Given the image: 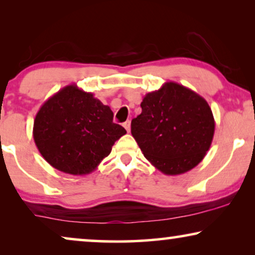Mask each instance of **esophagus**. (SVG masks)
<instances>
[{"mask_svg":"<svg viewBox=\"0 0 255 255\" xmlns=\"http://www.w3.org/2000/svg\"><path fill=\"white\" fill-rule=\"evenodd\" d=\"M123 127L127 128V131L128 132H130V130H131V122L130 121H127L125 122V123L123 124Z\"/></svg>","mask_w":255,"mask_h":255,"instance_id":"obj_1","label":"esophagus"}]
</instances>
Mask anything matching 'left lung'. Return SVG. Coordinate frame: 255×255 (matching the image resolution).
<instances>
[{"mask_svg": "<svg viewBox=\"0 0 255 255\" xmlns=\"http://www.w3.org/2000/svg\"><path fill=\"white\" fill-rule=\"evenodd\" d=\"M131 133L142 154L166 175L196 167L210 148L215 118L203 97L176 82L146 94Z\"/></svg>", "mask_w": 255, "mask_h": 255, "instance_id": "1", "label": "left lung"}]
</instances>
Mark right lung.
<instances>
[{"label": "right lung", "instance_id": "1", "mask_svg": "<svg viewBox=\"0 0 255 255\" xmlns=\"http://www.w3.org/2000/svg\"><path fill=\"white\" fill-rule=\"evenodd\" d=\"M110 107L92 93L69 85L40 107L33 122V139L43 158L55 169L87 175L110 154L127 130L113 122Z\"/></svg>", "mask_w": 255, "mask_h": 255}]
</instances>
